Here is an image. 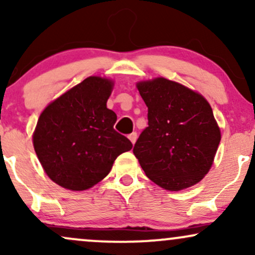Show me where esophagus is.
Segmentation results:
<instances>
[{
	"instance_id": "1",
	"label": "esophagus",
	"mask_w": 255,
	"mask_h": 255,
	"mask_svg": "<svg viewBox=\"0 0 255 255\" xmlns=\"http://www.w3.org/2000/svg\"><path fill=\"white\" fill-rule=\"evenodd\" d=\"M128 137H129V140L131 141V144H135L136 139H137V134L135 133V131H133V133H130L129 135H128Z\"/></svg>"
}]
</instances>
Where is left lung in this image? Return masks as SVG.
<instances>
[{
	"instance_id": "1",
	"label": "left lung",
	"mask_w": 255,
	"mask_h": 255,
	"mask_svg": "<svg viewBox=\"0 0 255 255\" xmlns=\"http://www.w3.org/2000/svg\"><path fill=\"white\" fill-rule=\"evenodd\" d=\"M148 127L133 152L146 176L168 191L191 187L207 174L221 141L210 104L183 85L157 78L136 85Z\"/></svg>"
}]
</instances>
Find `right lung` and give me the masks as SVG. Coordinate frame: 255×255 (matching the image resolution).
Masks as SVG:
<instances>
[{"mask_svg":"<svg viewBox=\"0 0 255 255\" xmlns=\"http://www.w3.org/2000/svg\"><path fill=\"white\" fill-rule=\"evenodd\" d=\"M113 83L86 78L44 109L33 146L46 175L61 187L85 191L109 174L133 144L114 129L118 116L107 108Z\"/></svg>","mask_w":255,"mask_h":255,"instance_id":"obj_1","label":"right lung"}]
</instances>
